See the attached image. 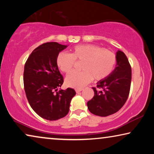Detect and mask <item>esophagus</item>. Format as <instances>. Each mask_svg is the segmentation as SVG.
Masks as SVG:
<instances>
[{
  "mask_svg": "<svg viewBox=\"0 0 154 154\" xmlns=\"http://www.w3.org/2000/svg\"><path fill=\"white\" fill-rule=\"evenodd\" d=\"M82 90H83V89H82V88H76V89H75V92H76L77 93H79V92H81Z\"/></svg>",
  "mask_w": 154,
  "mask_h": 154,
  "instance_id": "esophagus-1",
  "label": "esophagus"
}]
</instances>
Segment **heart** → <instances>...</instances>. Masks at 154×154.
Returning a JSON list of instances; mask_svg holds the SVG:
<instances>
[{"mask_svg":"<svg viewBox=\"0 0 154 154\" xmlns=\"http://www.w3.org/2000/svg\"><path fill=\"white\" fill-rule=\"evenodd\" d=\"M81 72H73L66 79L69 87L81 88L94 79L100 81L112 73L116 64V56L111 50L94 45H80L73 47L71 53L60 52L56 59L57 65L65 73H71L76 62H82Z\"/></svg>","mask_w":154,"mask_h":154,"instance_id":"1","label":"heart"}]
</instances>
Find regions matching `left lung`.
<instances>
[{
	"label": "left lung",
	"instance_id": "obj_1",
	"mask_svg": "<svg viewBox=\"0 0 154 154\" xmlns=\"http://www.w3.org/2000/svg\"><path fill=\"white\" fill-rule=\"evenodd\" d=\"M116 66L106 79L100 81L97 90L92 88L94 95L87 103L93 114L108 116L121 109L128 100L132 79L131 66L124 52H116Z\"/></svg>",
	"mask_w": 154,
	"mask_h": 154
}]
</instances>
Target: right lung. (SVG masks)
Here are the masks:
<instances>
[{"instance_id": "1", "label": "right lung", "mask_w": 154, "mask_h": 154, "mask_svg": "<svg viewBox=\"0 0 154 154\" xmlns=\"http://www.w3.org/2000/svg\"><path fill=\"white\" fill-rule=\"evenodd\" d=\"M66 47L57 42L42 44L31 52L24 65V85L28 102L38 115L49 121L66 116L75 94L72 88L57 91L64 79L56 59Z\"/></svg>"}]
</instances>
